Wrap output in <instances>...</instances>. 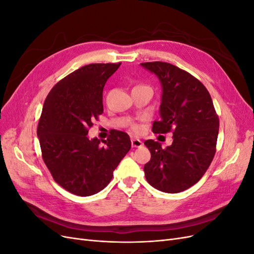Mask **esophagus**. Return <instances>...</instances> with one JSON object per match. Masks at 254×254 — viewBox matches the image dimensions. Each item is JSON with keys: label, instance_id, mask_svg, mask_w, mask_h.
Returning a JSON list of instances; mask_svg holds the SVG:
<instances>
[{"label": "esophagus", "instance_id": "34e87169", "mask_svg": "<svg viewBox=\"0 0 254 254\" xmlns=\"http://www.w3.org/2000/svg\"><path fill=\"white\" fill-rule=\"evenodd\" d=\"M131 145H132V147H134V148H136V147H141V146L143 145V143H142V141L141 140H139V139H131Z\"/></svg>", "mask_w": 254, "mask_h": 254}]
</instances>
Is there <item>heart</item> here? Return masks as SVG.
I'll use <instances>...</instances> for the list:
<instances>
[{"label":"heart","mask_w":254,"mask_h":254,"mask_svg":"<svg viewBox=\"0 0 254 254\" xmlns=\"http://www.w3.org/2000/svg\"><path fill=\"white\" fill-rule=\"evenodd\" d=\"M141 87V86H140ZM143 87H146V86H143ZM132 129L134 130V131H139L140 130V127L137 126V125H132Z\"/></svg>","instance_id":"1"}]
</instances>
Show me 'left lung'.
Instances as JSON below:
<instances>
[{
    "instance_id": "obj_1",
    "label": "left lung",
    "mask_w": 254,
    "mask_h": 254,
    "mask_svg": "<svg viewBox=\"0 0 254 254\" xmlns=\"http://www.w3.org/2000/svg\"><path fill=\"white\" fill-rule=\"evenodd\" d=\"M141 65L155 73L162 86L160 120L152 132H173L166 148L145 141L151 153L144 165L146 180L164 193H179L194 186L209 168L216 152L218 115L209 91L193 75L174 64L153 61Z\"/></svg>"
}]
</instances>
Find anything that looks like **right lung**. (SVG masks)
<instances>
[{"instance_id": "1", "label": "right lung", "mask_w": 254, "mask_h": 254, "mask_svg": "<svg viewBox=\"0 0 254 254\" xmlns=\"http://www.w3.org/2000/svg\"><path fill=\"white\" fill-rule=\"evenodd\" d=\"M119 64H91L57 82L45 98L37 135L54 180L77 196L104 190L131 147L126 132L111 130L104 146L89 128L104 112L103 90Z\"/></svg>"}]
</instances>
